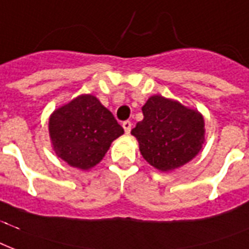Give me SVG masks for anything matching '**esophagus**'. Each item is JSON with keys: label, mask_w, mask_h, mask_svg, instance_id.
<instances>
[{"label": "esophagus", "mask_w": 249, "mask_h": 249, "mask_svg": "<svg viewBox=\"0 0 249 249\" xmlns=\"http://www.w3.org/2000/svg\"><path fill=\"white\" fill-rule=\"evenodd\" d=\"M122 127L124 128V131H126V134H130L131 127H132V123H131V121H124V122L122 123Z\"/></svg>", "instance_id": "34e87169"}]
</instances>
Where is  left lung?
<instances>
[{
    "label": "left lung",
    "mask_w": 249,
    "mask_h": 249,
    "mask_svg": "<svg viewBox=\"0 0 249 249\" xmlns=\"http://www.w3.org/2000/svg\"><path fill=\"white\" fill-rule=\"evenodd\" d=\"M144 119L131 134L146 162L161 171L194 159L204 142V119L196 110L162 96H152L142 107Z\"/></svg>",
    "instance_id": "obj_1"
}]
</instances>
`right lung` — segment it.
<instances>
[{"label": "right lung", "instance_id": "1", "mask_svg": "<svg viewBox=\"0 0 249 249\" xmlns=\"http://www.w3.org/2000/svg\"><path fill=\"white\" fill-rule=\"evenodd\" d=\"M123 132L114 115L90 94L79 96L55 110L49 119L55 155L82 170L97 165L111 142Z\"/></svg>", "mask_w": 249, "mask_h": 249}]
</instances>
